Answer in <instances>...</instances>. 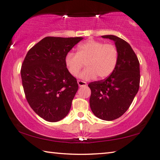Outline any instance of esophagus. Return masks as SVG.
Returning <instances> with one entry per match:
<instances>
[{"label": "esophagus", "mask_w": 160, "mask_h": 160, "mask_svg": "<svg viewBox=\"0 0 160 160\" xmlns=\"http://www.w3.org/2000/svg\"><path fill=\"white\" fill-rule=\"evenodd\" d=\"M78 84L80 87H84L87 85V82H85V81H82V80H78Z\"/></svg>", "instance_id": "esophagus-1"}]
</instances>
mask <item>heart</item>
<instances>
[{
  "label": "heart",
  "mask_w": 160,
  "mask_h": 160,
  "mask_svg": "<svg viewBox=\"0 0 160 160\" xmlns=\"http://www.w3.org/2000/svg\"><path fill=\"white\" fill-rule=\"evenodd\" d=\"M118 51L116 46L96 40H88L78 47L76 53H70L65 63L70 75L77 76L85 63L87 68L79 75L85 80L97 77L104 79L112 73L117 65Z\"/></svg>",
  "instance_id": "obj_1"
}]
</instances>
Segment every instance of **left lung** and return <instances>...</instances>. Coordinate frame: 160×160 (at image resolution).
I'll list each match as a JSON object with an SVG mask.
<instances>
[{
  "label": "left lung",
  "mask_w": 160,
  "mask_h": 160,
  "mask_svg": "<svg viewBox=\"0 0 160 160\" xmlns=\"http://www.w3.org/2000/svg\"><path fill=\"white\" fill-rule=\"evenodd\" d=\"M102 38L114 41L118 60L114 70L104 80L89 83L90 105L97 117L113 121L121 117L131 106L140 87V63L128 42L114 35Z\"/></svg>",
  "instance_id": "left-lung-1"
}]
</instances>
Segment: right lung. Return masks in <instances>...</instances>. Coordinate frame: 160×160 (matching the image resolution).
<instances>
[{"label":"right lung","mask_w":160,"mask_h":160,"mask_svg":"<svg viewBox=\"0 0 160 160\" xmlns=\"http://www.w3.org/2000/svg\"><path fill=\"white\" fill-rule=\"evenodd\" d=\"M82 39L47 37L32 47L24 59L20 72L27 101L46 121L56 122L69 113L78 85L65 58Z\"/></svg>","instance_id":"right-lung-1"}]
</instances>
